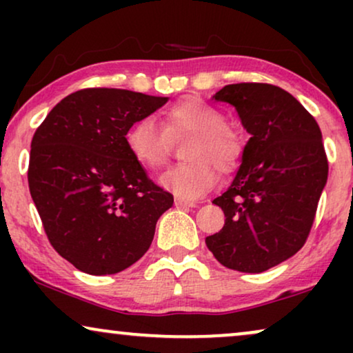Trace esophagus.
<instances>
[{
  "label": "esophagus",
  "instance_id": "obj_1",
  "mask_svg": "<svg viewBox=\"0 0 353 353\" xmlns=\"http://www.w3.org/2000/svg\"><path fill=\"white\" fill-rule=\"evenodd\" d=\"M175 205H176V207H196V202L186 201V199H180V197H176V199H175Z\"/></svg>",
  "mask_w": 353,
  "mask_h": 353
}]
</instances>
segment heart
I'll return each mask as SVG.
<instances>
[{"label": "heart", "mask_w": 353, "mask_h": 353, "mask_svg": "<svg viewBox=\"0 0 353 353\" xmlns=\"http://www.w3.org/2000/svg\"><path fill=\"white\" fill-rule=\"evenodd\" d=\"M162 126L152 117L139 119L127 132L125 144L139 165L157 170L167 162L170 138L190 134L183 148V157L188 161L161 175V185L183 199L205 194L216 183L215 167L221 173H230L243 157V133L225 123L220 109L199 98L172 104L163 114Z\"/></svg>", "instance_id": "1"}]
</instances>
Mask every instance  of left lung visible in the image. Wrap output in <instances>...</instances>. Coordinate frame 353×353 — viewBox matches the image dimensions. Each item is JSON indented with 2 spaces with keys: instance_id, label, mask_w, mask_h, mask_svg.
Returning a JSON list of instances; mask_svg holds the SVG:
<instances>
[{
  "instance_id": "left-lung-1",
  "label": "left lung",
  "mask_w": 353,
  "mask_h": 353,
  "mask_svg": "<svg viewBox=\"0 0 353 353\" xmlns=\"http://www.w3.org/2000/svg\"><path fill=\"white\" fill-rule=\"evenodd\" d=\"M214 99L234 105L250 138L233 183L214 199L223 228L205 244L226 268L267 272L301 250L310 233L327 180L321 130L274 85H226Z\"/></svg>"
}]
</instances>
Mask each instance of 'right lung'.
Instances as JSON below:
<instances>
[{
    "label": "right lung",
    "mask_w": 353,
    "mask_h": 353,
    "mask_svg": "<svg viewBox=\"0 0 353 353\" xmlns=\"http://www.w3.org/2000/svg\"><path fill=\"white\" fill-rule=\"evenodd\" d=\"M168 98L117 88L75 91L32 139L28 188L56 252L88 274H114L146 254L173 196L154 185L125 137Z\"/></svg>",
    "instance_id": "1"
}]
</instances>
